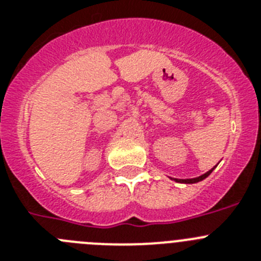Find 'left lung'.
<instances>
[{"mask_svg": "<svg viewBox=\"0 0 261 261\" xmlns=\"http://www.w3.org/2000/svg\"><path fill=\"white\" fill-rule=\"evenodd\" d=\"M217 167V165L214 166L213 168H212V170H209L208 172H205V174H202V175H200V176H197V177H191V179H176V177H170V179H171V180H175V181H177V183H184V184H193V183H199V181H201V180H204L205 177H208L209 175L212 174V171H213L214 168Z\"/></svg>", "mask_w": 261, "mask_h": 261, "instance_id": "1", "label": "left lung"}]
</instances>
